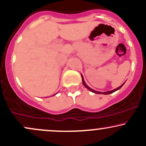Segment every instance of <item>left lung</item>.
I'll use <instances>...</instances> for the list:
<instances>
[{
    "label": "left lung",
    "instance_id": "8db88e82",
    "mask_svg": "<svg viewBox=\"0 0 146 146\" xmlns=\"http://www.w3.org/2000/svg\"><path fill=\"white\" fill-rule=\"evenodd\" d=\"M82 83H83L84 86L85 87H86V88H88V89L90 91L93 92V93H97V94H104V95H108V94H110V93H114V92H115V91H116V90H119V89H120V88H121L122 86H123V85L124 84V83H125V82H124V83L123 84L121 85V86H120L119 87H118V88H115V89H114V90H110V91H107V92H104V93H102V92H99V91H96V90H95L92 89V88H90V87H88V86H87V85L86 84V83H85L84 80V78H83V76H82Z\"/></svg>",
    "mask_w": 146,
    "mask_h": 146
}]
</instances>
